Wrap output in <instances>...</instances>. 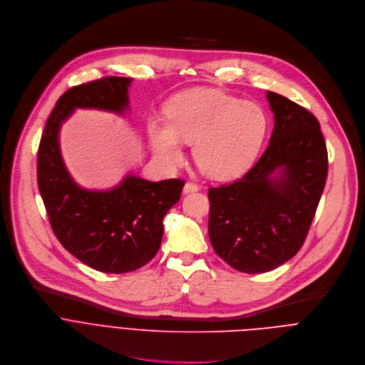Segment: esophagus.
I'll return each mask as SVG.
<instances>
[{
  "label": "esophagus",
  "instance_id": "1",
  "mask_svg": "<svg viewBox=\"0 0 365 365\" xmlns=\"http://www.w3.org/2000/svg\"><path fill=\"white\" fill-rule=\"evenodd\" d=\"M198 190H200V187H198L195 182H191V181L185 182V185H184V194L195 192V191H198Z\"/></svg>",
  "mask_w": 365,
  "mask_h": 365
}]
</instances>
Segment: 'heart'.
Wrapping results in <instances>:
<instances>
[{"label":"heart","instance_id":"obj_1","mask_svg":"<svg viewBox=\"0 0 365 365\" xmlns=\"http://www.w3.org/2000/svg\"><path fill=\"white\" fill-rule=\"evenodd\" d=\"M165 116L147 119L154 155L165 165L182 158V142H192L198 168L214 178L243 171L256 155L267 129L263 109L253 102L211 89H194L173 98Z\"/></svg>","mask_w":365,"mask_h":365}]
</instances>
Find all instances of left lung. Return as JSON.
<instances>
[{"mask_svg": "<svg viewBox=\"0 0 365 365\" xmlns=\"http://www.w3.org/2000/svg\"><path fill=\"white\" fill-rule=\"evenodd\" d=\"M266 96L274 113L266 151L242 178L208 190L211 246L245 273L273 270L299 252L328 174L318 119L284 96Z\"/></svg>", "mask_w": 365, "mask_h": 365, "instance_id": "left-lung-1", "label": "left lung"}]
</instances>
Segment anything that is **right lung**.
<instances>
[{
	"label": "right lung",
	"mask_w": 365,
	"mask_h": 365,
	"mask_svg": "<svg viewBox=\"0 0 365 365\" xmlns=\"http://www.w3.org/2000/svg\"><path fill=\"white\" fill-rule=\"evenodd\" d=\"M129 78H102L73 86L53 108L37 153V182L50 226L61 246L89 267L126 273L147 264L163 240V220L180 200L184 180L151 182L128 175L109 191H89L71 180L61 160L58 129L76 108L123 113Z\"/></svg>",
	"instance_id": "add662e5"
}]
</instances>
